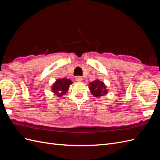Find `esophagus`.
I'll list each match as a JSON object with an SVG mask.
<instances>
[{
    "label": "esophagus",
    "mask_w": 160,
    "mask_h": 160,
    "mask_svg": "<svg viewBox=\"0 0 160 160\" xmlns=\"http://www.w3.org/2000/svg\"><path fill=\"white\" fill-rule=\"evenodd\" d=\"M75 80L77 81L80 82V81H82V80H83V78H82V77H80V76H77V77H75Z\"/></svg>",
    "instance_id": "34e87169"
}]
</instances>
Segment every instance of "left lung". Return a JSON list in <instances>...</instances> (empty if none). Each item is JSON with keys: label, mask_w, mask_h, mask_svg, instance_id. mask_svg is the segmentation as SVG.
I'll return each instance as SVG.
<instances>
[{"label": "left lung", "mask_w": 160, "mask_h": 160, "mask_svg": "<svg viewBox=\"0 0 160 160\" xmlns=\"http://www.w3.org/2000/svg\"><path fill=\"white\" fill-rule=\"evenodd\" d=\"M89 89L91 94L96 98H100L108 93V89H107V87L103 81H101L98 79L89 83Z\"/></svg>", "instance_id": "left-lung-1"}]
</instances>
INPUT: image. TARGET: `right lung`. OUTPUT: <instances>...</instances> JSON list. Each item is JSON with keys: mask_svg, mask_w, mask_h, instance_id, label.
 Masks as SVG:
<instances>
[{"mask_svg": "<svg viewBox=\"0 0 160 160\" xmlns=\"http://www.w3.org/2000/svg\"><path fill=\"white\" fill-rule=\"evenodd\" d=\"M71 84H72V81L71 79H57L51 86V91L58 98H61L67 93Z\"/></svg>", "mask_w": 160, "mask_h": 160, "instance_id": "1", "label": "right lung"}]
</instances>
